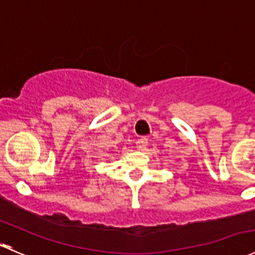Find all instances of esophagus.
Wrapping results in <instances>:
<instances>
[{
    "label": "esophagus",
    "mask_w": 255,
    "mask_h": 255,
    "mask_svg": "<svg viewBox=\"0 0 255 255\" xmlns=\"http://www.w3.org/2000/svg\"><path fill=\"white\" fill-rule=\"evenodd\" d=\"M146 147H147V138L146 137H141L136 141V148H137V150L143 151L146 150Z\"/></svg>",
    "instance_id": "34e87169"
}]
</instances>
